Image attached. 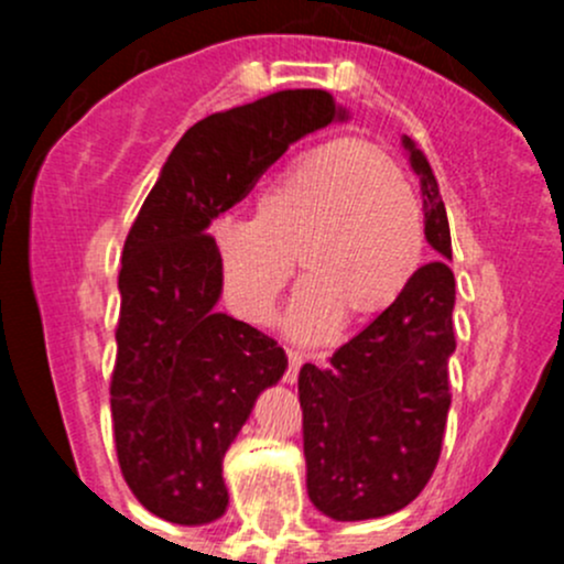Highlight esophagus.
<instances>
[{
    "instance_id": "esophagus-1",
    "label": "esophagus",
    "mask_w": 564,
    "mask_h": 564,
    "mask_svg": "<svg viewBox=\"0 0 564 564\" xmlns=\"http://www.w3.org/2000/svg\"><path fill=\"white\" fill-rule=\"evenodd\" d=\"M303 362H305L303 351H292V349H289V371H286V382L289 384L297 382V373H300V368H303Z\"/></svg>"
}]
</instances>
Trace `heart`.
I'll use <instances>...</instances> for the list:
<instances>
[{
  "label": "heart",
  "mask_w": 564,
  "mask_h": 564,
  "mask_svg": "<svg viewBox=\"0 0 564 564\" xmlns=\"http://www.w3.org/2000/svg\"><path fill=\"white\" fill-rule=\"evenodd\" d=\"M220 289L242 322L270 324L294 278V340L318 344L349 314H384L423 259V215L401 172L371 144L333 139L303 152L256 196L250 220H220L209 240Z\"/></svg>",
  "instance_id": "obj_1"
}]
</instances>
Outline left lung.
Wrapping results in <instances>:
<instances>
[{"mask_svg":"<svg viewBox=\"0 0 564 564\" xmlns=\"http://www.w3.org/2000/svg\"><path fill=\"white\" fill-rule=\"evenodd\" d=\"M420 176L425 240L440 261L346 340L327 366L300 368L308 497L327 519H382L406 508L436 469L451 409L447 362L456 351L451 224L429 158L401 135Z\"/></svg>","mask_w":564,"mask_h":564,"instance_id":"8db88e82","label":"left lung"}]
</instances>
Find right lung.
Returning a JSON list of instances; mask_svg holds the SVG:
<instances>
[{
  "label": "right lung",
  "mask_w": 564,
  "mask_h": 564,
  "mask_svg": "<svg viewBox=\"0 0 564 564\" xmlns=\"http://www.w3.org/2000/svg\"><path fill=\"white\" fill-rule=\"evenodd\" d=\"M346 119L322 89L213 113L176 141L141 204L119 270L111 417L124 482L158 519L202 527L226 513V451L289 366L275 340L215 311L207 229L294 141Z\"/></svg>",
  "instance_id": "add662e5"
}]
</instances>
